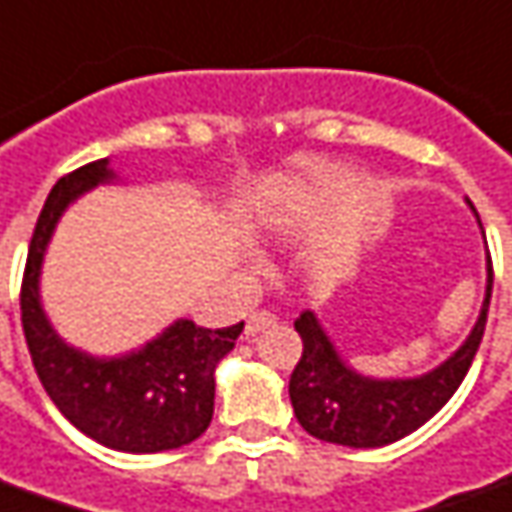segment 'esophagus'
Wrapping results in <instances>:
<instances>
[{"label":"esophagus","mask_w":512,"mask_h":512,"mask_svg":"<svg viewBox=\"0 0 512 512\" xmlns=\"http://www.w3.org/2000/svg\"><path fill=\"white\" fill-rule=\"evenodd\" d=\"M276 323V315H270V312H253V315L248 317V326H245V334H259L262 329H267V326H273Z\"/></svg>","instance_id":"obj_1"}]
</instances>
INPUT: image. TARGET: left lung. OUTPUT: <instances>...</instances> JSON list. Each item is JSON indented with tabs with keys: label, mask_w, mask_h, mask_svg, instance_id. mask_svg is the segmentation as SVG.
Wrapping results in <instances>:
<instances>
[{
	"label": "left lung",
	"mask_w": 512,
	"mask_h": 512,
	"mask_svg": "<svg viewBox=\"0 0 512 512\" xmlns=\"http://www.w3.org/2000/svg\"><path fill=\"white\" fill-rule=\"evenodd\" d=\"M471 211L477 214L474 206ZM491 290L493 264L488 256V287L474 329L443 365L415 379H370L348 368L320 320L312 312H303L295 320V331L303 340V354L290 376V401L298 424L312 438L354 449H376L407 438L418 426H424L463 384L485 334Z\"/></svg>",
	"instance_id": "left-lung-1"
}]
</instances>
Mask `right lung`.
<instances>
[{"label":"right lung","mask_w":512,"mask_h":512,"mask_svg":"<svg viewBox=\"0 0 512 512\" xmlns=\"http://www.w3.org/2000/svg\"><path fill=\"white\" fill-rule=\"evenodd\" d=\"M114 178L108 158H100L52 186L30 239L21 281V326L47 396L83 435L130 454L181 449L209 429L214 368L234 348L245 323L214 331L175 320L139 351L91 357L63 343L38 295L44 253L61 214L83 192Z\"/></svg>","instance_id":"obj_1"}]
</instances>
